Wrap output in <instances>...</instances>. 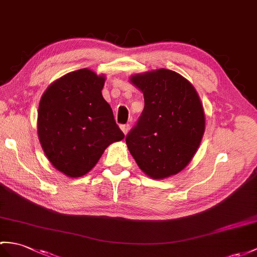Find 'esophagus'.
<instances>
[{
	"mask_svg": "<svg viewBox=\"0 0 257 257\" xmlns=\"http://www.w3.org/2000/svg\"><path fill=\"white\" fill-rule=\"evenodd\" d=\"M120 129H121V131H122V133H123L124 135H127L129 129H130V126H129V124H121Z\"/></svg>",
	"mask_w": 257,
	"mask_h": 257,
	"instance_id": "esophagus-1",
	"label": "esophagus"
}]
</instances>
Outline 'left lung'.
Here are the masks:
<instances>
[{
    "label": "left lung",
    "mask_w": 257,
    "mask_h": 257,
    "mask_svg": "<svg viewBox=\"0 0 257 257\" xmlns=\"http://www.w3.org/2000/svg\"><path fill=\"white\" fill-rule=\"evenodd\" d=\"M145 108L126 143L143 173L154 180L175 175L192 161L205 133V111L184 76L159 69L130 76Z\"/></svg>",
    "instance_id": "left-lung-1"
}]
</instances>
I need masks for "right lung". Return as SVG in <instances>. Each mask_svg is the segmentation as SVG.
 <instances>
[{
  "label": "right lung",
  "mask_w": 257,
  "mask_h": 257,
  "mask_svg": "<svg viewBox=\"0 0 257 257\" xmlns=\"http://www.w3.org/2000/svg\"><path fill=\"white\" fill-rule=\"evenodd\" d=\"M106 77L89 69L67 73L39 101L37 133L53 168L69 177L91 171L105 149L124 138L101 95Z\"/></svg>",
  "instance_id": "1"
}]
</instances>
